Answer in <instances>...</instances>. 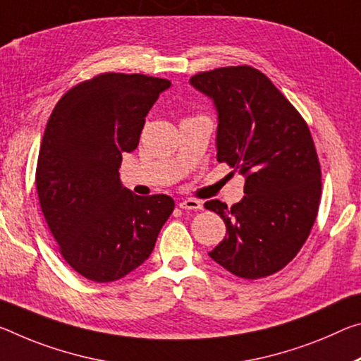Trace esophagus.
Returning a JSON list of instances; mask_svg holds the SVG:
<instances>
[{"label": "esophagus", "instance_id": "1", "mask_svg": "<svg viewBox=\"0 0 361 361\" xmlns=\"http://www.w3.org/2000/svg\"><path fill=\"white\" fill-rule=\"evenodd\" d=\"M178 205H180V209H183V210H199V209H202V204H201V201H197V199H183V201Z\"/></svg>", "mask_w": 361, "mask_h": 361}]
</instances>
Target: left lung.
Masks as SVG:
<instances>
[{"mask_svg": "<svg viewBox=\"0 0 361 361\" xmlns=\"http://www.w3.org/2000/svg\"><path fill=\"white\" fill-rule=\"evenodd\" d=\"M190 83L219 112L216 160L245 176L238 204H204L228 233L210 259L239 278L270 276L299 254L318 215L322 169L310 130L271 80L250 66L196 73Z\"/></svg>", "mask_w": 361, "mask_h": 361, "instance_id": "obj_1", "label": "left lung"}]
</instances>
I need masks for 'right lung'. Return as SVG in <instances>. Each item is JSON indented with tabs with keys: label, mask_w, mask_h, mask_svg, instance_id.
Masks as SVG:
<instances>
[{
	"label": "right lung",
	"mask_w": 361,
	"mask_h": 361,
	"mask_svg": "<svg viewBox=\"0 0 361 361\" xmlns=\"http://www.w3.org/2000/svg\"><path fill=\"white\" fill-rule=\"evenodd\" d=\"M165 78L99 73L57 102L39 146V205L64 260L94 283H111L151 255L175 202L122 188V154L136 149Z\"/></svg>",
	"instance_id": "obj_1"
}]
</instances>
